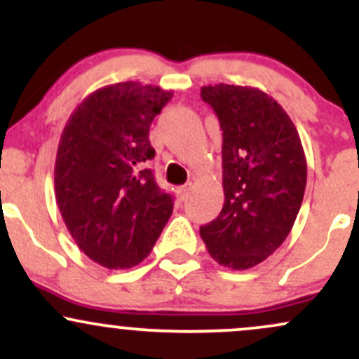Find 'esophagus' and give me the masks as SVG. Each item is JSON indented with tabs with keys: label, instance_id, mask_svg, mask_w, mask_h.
<instances>
[{
	"label": "esophagus",
	"instance_id": "1",
	"mask_svg": "<svg viewBox=\"0 0 359 359\" xmlns=\"http://www.w3.org/2000/svg\"><path fill=\"white\" fill-rule=\"evenodd\" d=\"M191 191H192V182H189V184H184V185H180L179 187V196L182 197V199H187L189 197V194H191Z\"/></svg>",
	"mask_w": 359,
	"mask_h": 359
}]
</instances>
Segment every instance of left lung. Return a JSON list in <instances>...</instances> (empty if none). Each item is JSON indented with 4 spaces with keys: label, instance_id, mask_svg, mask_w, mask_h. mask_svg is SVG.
<instances>
[{
    "label": "left lung",
    "instance_id": "8db88e82",
    "mask_svg": "<svg viewBox=\"0 0 359 359\" xmlns=\"http://www.w3.org/2000/svg\"><path fill=\"white\" fill-rule=\"evenodd\" d=\"M201 97L222 130L224 205L201 226L209 255L246 270L285 241L302 205L307 162L292 119L273 97L248 86H204Z\"/></svg>",
    "mask_w": 359,
    "mask_h": 359
}]
</instances>
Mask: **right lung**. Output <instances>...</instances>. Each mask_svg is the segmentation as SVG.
Masks as SVG:
<instances>
[{"mask_svg":"<svg viewBox=\"0 0 359 359\" xmlns=\"http://www.w3.org/2000/svg\"><path fill=\"white\" fill-rule=\"evenodd\" d=\"M172 90L118 82L94 90L62 131L55 197L69 233L93 262L131 269L148 257L174 211L155 182L148 133Z\"/></svg>","mask_w":359,"mask_h":359,"instance_id":"1","label":"right lung"}]
</instances>
